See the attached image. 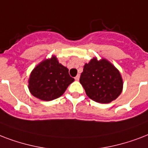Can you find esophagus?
<instances>
[{"label": "esophagus", "mask_w": 148, "mask_h": 148, "mask_svg": "<svg viewBox=\"0 0 148 148\" xmlns=\"http://www.w3.org/2000/svg\"><path fill=\"white\" fill-rule=\"evenodd\" d=\"M75 79L76 80V81H78V80L79 79V75H76V76H75Z\"/></svg>", "instance_id": "34e87169"}]
</instances>
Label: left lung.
Segmentation results:
<instances>
[{
    "label": "left lung",
    "mask_w": 148,
    "mask_h": 148,
    "mask_svg": "<svg viewBox=\"0 0 148 148\" xmlns=\"http://www.w3.org/2000/svg\"><path fill=\"white\" fill-rule=\"evenodd\" d=\"M80 83L90 99L100 103H109L121 95L123 79L118 69L105 58H93L85 64Z\"/></svg>",
    "instance_id": "left-lung-1"
}]
</instances>
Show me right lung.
I'll return each mask as SVG.
<instances>
[{"mask_svg":"<svg viewBox=\"0 0 148 148\" xmlns=\"http://www.w3.org/2000/svg\"><path fill=\"white\" fill-rule=\"evenodd\" d=\"M73 81L68 69L52 56L33 69L28 80V89L36 98L51 101L61 97Z\"/></svg>","mask_w":148,"mask_h":148,"instance_id":"add662e5","label":"right lung"}]
</instances>
